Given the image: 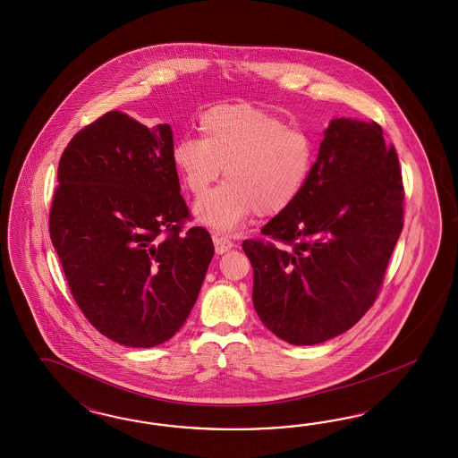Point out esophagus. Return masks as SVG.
<instances>
[{
	"instance_id": "esophagus-1",
	"label": "esophagus",
	"mask_w": 458,
	"mask_h": 458,
	"mask_svg": "<svg viewBox=\"0 0 458 458\" xmlns=\"http://www.w3.org/2000/svg\"><path fill=\"white\" fill-rule=\"evenodd\" d=\"M213 243H215V250H216L218 255L226 253L228 250L233 247V242H232V240H228L226 236L218 235V233L213 235Z\"/></svg>"
}]
</instances>
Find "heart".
I'll use <instances>...</instances> for the list:
<instances>
[{
  "label": "heart",
  "instance_id": "heart-1",
  "mask_svg": "<svg viewBox=\"0 0 458 458\" xmlns=\"http://www.w3.org/2000/svg\"><path fill=\"white\" fill-rule=\"evenodd\" d=\"M201 139L182 138L171 163L194 196L208 191L220 173L226 181L198 205L201 222L232 232L253 211L260 216L291 208L316 161V142L276 112L249 102L209 107L198 119Z\"/></svg>",
  "mask_w": 458,
  "mask_h": 458
}]
</instances>
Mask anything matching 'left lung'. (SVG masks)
<instances>
[{
	"label": "left lung",
	"instance_id": "obj_1",
	"mask_svg": "<svg viewBox=\"0 0 458 458\" xmlns=\"http://www.w3.org/2000/svg\"><path fill=\"white\" fill-rule=\"evenodd\" d=\"M291 208L250 238L253 307L270 333L312 346L375 304L403 230L402 169L377 123L334 119Z\"/></svg>",
	"mask_w": 458,
	"mask_h": 458
}]
</instances>
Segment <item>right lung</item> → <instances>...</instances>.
I'll list each match as a JSON object with an SVG mask.
<instances>
[{
    "label": "right lung",
    "mask_w": 458,
    "mask_h": 458,
    "mask_svg": "<svg viewBox=\"0 0 458 458\" xmlns=\"http://www.w3.org/2000/svg\"><path fill=\"white\" fill-rule=\"evenodd\" d=\"M173 146L169 125L112 111L70 139L58 163L54 249L83 316L123 346L180 331L215 253L203 226L184 230Z\"/></svg>",
    "instance_id": "obj_1"
}]
</instances>
